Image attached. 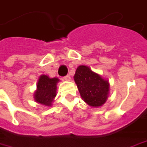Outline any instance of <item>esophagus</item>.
Segmentation results:
<instances>
[{
	"label": "esophagus",
	"mask_w": 147,
	"mask_h": 147,
	"mask_svg": "<svg viewBox=\"0 0 147 147\" xmlns=\"http://www.w3.org/2000/svg\"><path fill=\"white\" fill-rule=\"evenodd\" d=\"M63 80H66V81H70L71 80V76H66L64 77L63 78Z\"/></svg>",
	"instance_id": "1"
}]
</instances>
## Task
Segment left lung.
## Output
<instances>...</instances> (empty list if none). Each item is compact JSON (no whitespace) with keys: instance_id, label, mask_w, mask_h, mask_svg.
<instances>
[{"instance_id":"1","label":"left lung","mask_w":147,"mask_h":147,"mask_svg":"<svg viewBox=\"0 0 147 147\" xmlns=\"http://www.w3.org/2000/svg\"><path fill=\"white\" fill-rule=\"evenodd\" d=\"M74 80L82 99L89 106L100 107L107 100L109 83L88 66H79Z\"/></svg>"}]
</instances>
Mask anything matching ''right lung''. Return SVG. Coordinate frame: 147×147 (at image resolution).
Returning a JSON list of instances; mask_svg holds the SVG:
<instances>
[{
	"instance_id": "obj_1",
	"label": "right lung",
	"mask_w": 147,
	"mask_h": 147,
	"mask_svg": "<svg viewBox=\"0 0 147 147\" xmlns=\"http://www.w3.org/2000/svg\"><path fill=\"white\" fill-rule=\"evenodd\" d=\"M59 81L58 78H50L46 75H42L37 84V89L34 93L36 102L45 106H51L56 96L57 84Z\"/></svg>"
}]
</instances>
